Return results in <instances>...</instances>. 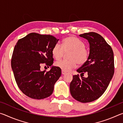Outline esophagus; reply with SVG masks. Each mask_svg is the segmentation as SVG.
Instances as JSON below:
<instances>
[{
    "mask_svg": "<svg viewBox=\"0 0 123 123\" xmlns=\"http://www.w3.org/2000/svg\"><path fill=\"white\" fill-rule=\"evenodd\" d=\"M66 74V72L65 71H64V70H62V74L64 75V74Z\"/></svg>",
    "mask_w": 123,
    "mask_h": 123,
    "instance_id": "esophagus-1",
    "label": "esophagus"
}]
</instances>
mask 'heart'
<instances>
[{
    "label": "heart",
    "instance_id": "b5f03b06",
    "mask_svg": "<svg viewBox=\"0 0 123 123\" xmlns=\"http://www.w3.org/2000/svg\"><path fill=\"white\" fill-rule=\"evenodd\" d=\"M68 53L69 60H61L56 62L55 66L65 72L69 71L75 67L78 63L83 64L89 57V51L85 47L84 42L76 37L69 36L64 38L62 42L61 45L56 44L52 49L51 53L54 59L60 60L65 53Z\"/></svg>",
    "mask_w": 123,
    "mask_h": 123
}]
</instances>
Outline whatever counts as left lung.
Masks as SVG:
<instances>
[{"instance_id":"1","label":"left lung","mask_w":123,"mask_h":123,"mask_svg":"<svg viewBox=\"0 0 123 123\" xmlns=\"http://www.w3.org/2000/svg\"><path fill=\"white\" fill-rule=\"evenodd\" d=\"M79 36L88 40L90 49L87 61L76 71L83 75L86 72L88 77L73 75L70 92L75 99L86 103L98 99L107 89L114 72V55L111 46L99 34L90 32Z\"/></svg>"}]
</instances>
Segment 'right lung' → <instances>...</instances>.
Here are the masks:
<instances>
[{
  "label": "right lung",
  "mask_w": 123,
  "mask_h": 123,
  "mask_svg": "<svg viewBox=\"0 0 123 123\" xmlns=\"http://www.w3.org/2000/svg\"><path fill=\"white\" fill-rule=\"evenodd\" d=\"M59 41L50 35L30 33L19 39L14 46L11 67L18 87L26 96L42 99L52 94L55 82L61 75V69L51 66L49 72L41 71V66H52L51 51Z\"/></svg>",
  "instance_id": "1"
}]
</instances>
